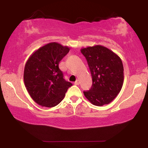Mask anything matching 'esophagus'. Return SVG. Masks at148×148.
Returning <instances> with one entry per match:
<instances>
[{
  "instance_id": "34e87169",
  "label": "esophagus",
  "mask_w": 148,
  "mask_h": 148,
  "mask_svg": "<svg viewBox=\"0 0 148 148\" xmlns=\"http://www.w3.org/2000/svg\"><path fill=\"white\" fill-rule=\"evenodd\" d=\"M74 84L76 85V86H78V85H79V80H76L75 82H74Z\"/></svg>"
}]
</instances>
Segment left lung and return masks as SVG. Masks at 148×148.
Instances as JSON below:
<instances>
[{"label": "left lung", "mask_w": 148, "mask_h": 148, "mask_svg": "<svg viewBox=\"0 0 148 148\" xmlns=\"http://www.w3.org/2000/svg\"><path fill=\"white\" fill-rule=\"evenodd\" d=\"M81 52L87 60L92 78L90 90L84 92L92 104L97 106L108 104L123 88L124 68L120 58L101 45L82 48Z\"/></svg>", "instance_id": "obj_1"}]
</instances>
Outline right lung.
<instances>
[{"label":"right lung","instance_id":"right-lung-1","mask_svg":"<svg viewBox=\"0 0 148 148\" xmlns=\"http://www.w3.org/2000/svg\"><path fill=\"white\" fill-rule=\"evenodd\" d=\"M67 46L51 42L35 51L25 64L23 80L27 91L37 104L56 106L72 86L63 79L60 61L69 51Z\"/></svg>","mask_w":148,"mask_h":148}]
</instances>
